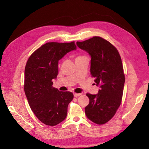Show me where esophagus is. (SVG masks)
Masks as SVG:
<instances>
[{
  "label": "esophagus",
  "instance_id": "esophagus-1",
  "mask_svg": "<svg viewBox=\"0 0 149 149\" xmlns=\"http://www.w3.org/2000/svg\"><path fill=\"white\" fill-rule=\"evenodd\" d=\"M81 95V93H74V97H79Z\"/></svg>",
  "mask_w": 149,
  "mask_h": 149
}]
</instances>
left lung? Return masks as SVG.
<instances>
[{
    "label": "left lung",
    "instance_id": "1",
    "mask_svg": "<svg viewBox=\"0 0 149 149\" xmlns=\"http://www.w3.org/2000/svg\"><path fill=\"white\" fill-rule=\"evenodd\" d=\"M77 45L91 57V74L100 89L96 95L87 93L89 103L86 115L91 121L104 124L115 115L123 93L125 76L120 54L110 42L95 36Z\"/></svg>",
    "mask_w": 149,
    "mask_h": 149
}]
</instances>
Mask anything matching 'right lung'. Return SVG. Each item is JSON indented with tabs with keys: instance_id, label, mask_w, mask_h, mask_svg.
Returning <instances> with one entry per match:
<instances>
[{
	"instance_id": "add662e5",
	"label": "right lung",
	"mask_w": 149,
	"mask_h": 149,
	"mask_svg": "<svg viewBox=\"0 0 149 149\" xmlns=\"http://www.w3.org/2000/svg\"><path fill=\"white\" fill-rule=\"evenodd\" d=\"M76 48L74 42H48L36 50L26 62L25 95L34 115L48 126H56L66 118L68 104L74 98L72 92L54 88L52 80L58 75V61Z\"/></svg>"
}]
</instances>
